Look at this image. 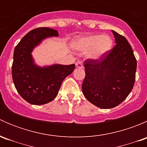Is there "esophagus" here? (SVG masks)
Masks as SVG:
<instances>
[{"instance_id": "34e87169", "label": "esophagus", "mask_w": 147, "mask_h": 147, "mask_svg": "<svg viewBox=\"0 0 147 147\" xmlns=\"http://www.w3.org/2000/svg\"><path fill=\"white\" fill-rule=\"evenodd\" d=\"M76 67L78 68H83V65H82V62L78 61V63H76Z\"/></svg>"}]
</instances>
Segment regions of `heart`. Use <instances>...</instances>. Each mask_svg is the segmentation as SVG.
Returning a JSON list of instances; mask_svg holds the SVG:
<instances>
[{
  "mask_svg": "<svg viewBox=\"0 0 147 147\" xmlns=\"http://www.w3.org/2000/svg\"><path fill=\"white\" fill-rule=\"evenodd\" d=\"M73 47L82 51L89 50L87 57L90 59L100 58L112 49L113 40L108 35H92L76 39L72 42Z\"/></svg>",
  "mask_w": 147,
  "mask_h": 147,
  "instance_id": "b5f03b06",
  "label": "heart"
}]
</instances>
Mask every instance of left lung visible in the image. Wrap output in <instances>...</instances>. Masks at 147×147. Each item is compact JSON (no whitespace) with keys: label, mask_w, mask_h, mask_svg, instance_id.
<instances>
[{"label":"left lung","mask_w":147,"mask_h":147,"mask_svg":"<svg viewBox=\"0 0 147 147\" xmlns=\"http://www.w3.org/2000/svg\"><path fill=\"white\" fill-rule=\"evenodd\" d=\"M116 45L100 58L84 61L83 94L88 101L102 109L119 105L134 87L137 60L132 48L123 35L112 30Z\"/></svg>","instance_id":"8db88e82"}]
</instances>
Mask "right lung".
Returning a JSON list of instances; mask_svg holds the SVG:
<instances>
[{
    "mask_svg": "<svg viewBox=\"0 0 147 147\" xmlns=\"http://www.w3.org/2000/svg\"><path fill=\"white\" fill-rule=\"evenodd\" d=\"M58 35V32L51 28H35L15 47L12 65L13 83L19 94L30 104L40 105L54 100L63 81L75 69V64L42 68L34 65L31 56L33 47L45 38Z\"/></svg>",
    "mask_w": 147,
    "mask_h": 147,
    "instance_id": "1",
    "label": "right lung"
}]
</instances>
